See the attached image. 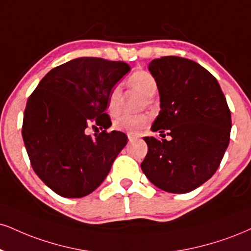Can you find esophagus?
<instances>
[{"label": "esophagus", "instance_id": "obj_1", "mask_svg": "<svg viewBox=\"0 0 251 251\" xmlns=\"http://www.w3.org/2000/svg\"><path fill=\"white\" fill-rule=\"evenodd\" d=\"M127 137H128V141L129 143H133V141H135L138 139V137H135V135H132V134H127Z\"/></svg>", "mask_w": 251, "mask_h": 251}]
</instances>
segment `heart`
I'll return each instance as SVG.
<instances>
[{
	"label": "heart",
	"instance_id": "heart-1",
	"mask_svg": "<svg viewBox=\"0 0 251 251\" xmlns=\"http://www.w3.org/2000/svg\"><path fill=\"white\" fill-rule=\"evenodd\" d=\"M127 84L129 87L137 90L146 98H152L158 91V84L155 78L150 72L140 70L135 71L128 77ZM122 87L114 85L107 96V111L111 116L116 117L120 113L122 108ZM151 118L147 114H122L114 120L113 127L119 131H125L129 134L137 135L149 126Z\"/></svg>",
	"mask_w": 251,
	"mask_h": 251
}]
</instances>
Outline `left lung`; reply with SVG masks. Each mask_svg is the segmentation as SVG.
<instances>
[{
  "mask_svg": "<svg viewBox=\"0 0 251 251\" xmlns=\"http://www.w3.org/2000/svg\"><path fill=\"white\" fill-rule=\"evenodd\" d=\"M149 70L158 84L161 108L151 129L171 139L144 138L149 152L141 170L162 191L192 192L213 176L229 145L227 100L216 78L191 59L161 57Z\"/></svg>",
  "mask_w": 251,
  "mask_h": 251,
  "instance_id": "left-lung-1",
  "label": "left lung"
}]
</instances>
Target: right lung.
I'll return each mask as SVG.
<instances>
[{"mask_svg":"<svg viewBox=\"0 0 251 251\" xmlns=\"http://www.w3.org/2000/svg\"><path fill=\"white\" fill-rule=\"evenodd\" d=\"M124 62L80 57L48 72L29 97L22 137L39 179L63 198H83L101 185L125 133L106 132L111 89L129 71ZM100 127L91 137L87 127Z\"/></svg>","mask_w":251,"mask_h":251,"instance_id":"1","label":"right lung"}]
</instances>
